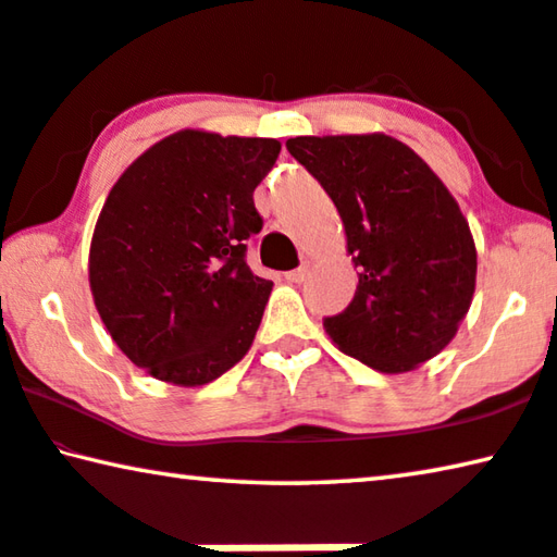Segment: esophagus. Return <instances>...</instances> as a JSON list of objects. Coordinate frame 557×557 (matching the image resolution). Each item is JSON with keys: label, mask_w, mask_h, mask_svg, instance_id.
Returning <instances> with one entry per match:
<instances>
[{"label": "esophagus", "mask_w": 557, "mask_h": 557, "mask_svg": "<svg viewBox=\"0 0 557 557\" xmlns=\"http://www.w3.org/2000/svg\"><path fill=\"white\" fill-rule=\"evenodd\" d=\"M308 276V263H304V267H298L294 271L286 273V281H290V284H304Z\"/></svg>", "instance_id": "esophagus-1"}]
</instances>
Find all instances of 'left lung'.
Masks as SVG:
<instances>
[{
	"label": "left lung",
	"mask_w": 557,
	"mask_h": 557,
	"mask_svg": "<svg viewBox=\"0 0 557 557\" xmlns=\"http://www.w3.org/2000/svg\"><path fill=\"white\" fill-rule=\"evenodd\" d=\"M286 149L336 203L358 269L354 301L323 321L333 344L381 373L438 356L466 319L478 271L473 234L446 184L381 132L296 136Z\"/></svg>",
	"instance_id": "left-lung-1"
}]
</instances>
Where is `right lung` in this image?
<instances>
[{"label":"right lung","instance_id":"obj_1","mask_svg":"<svg viewBox=\"0 0 557 557\" xmlns=\"http://www.w3.org/2000/svg\"><path fill=\"white\" fill-rule=\"evenodd\" d=\"M278 151L276 139L182 129L111 186L89 286L109 336L153 379L207 386L249 354L273 284L244 256L263 226L253 189Z\"/></svg>","mask_w":557,"mask_h":557}]
</instances>
